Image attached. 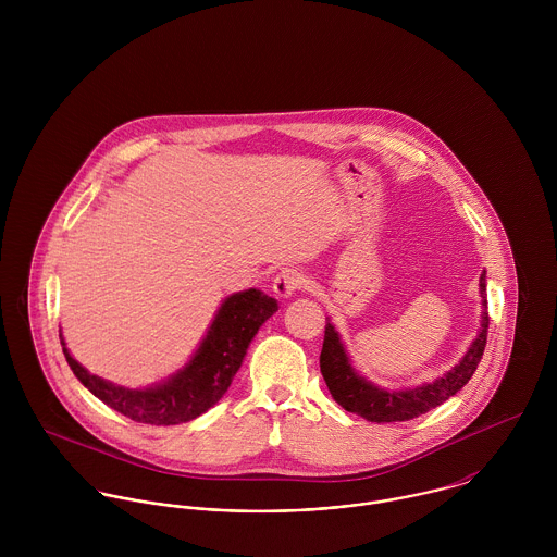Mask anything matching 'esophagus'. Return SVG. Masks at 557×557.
<instances>
[{
	"label": "esophagus",
	"mask_w": 557,
	"mask_h": 557,
	"mask_svg": "<svg viewBox=\"0 0 557 557\" xmlns=\"http://www.w3.org/2000/svg\"><path fill=\"white\" fill-rule=\"evenodd\" d=\"M302 285H305V274L294 268H285L274 276L272 289L278 298H292L298 289H302Z\"/></svg>",
	"instance_id": "esophagus-1"
}]
</instances>
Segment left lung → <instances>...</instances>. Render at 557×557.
<instances>
[{"label":"left lung","instance_id":"1","mask_svg":"<svg viewBox=\"0 0 557 557\" xmlns=\"http://www.w3.org/2000/svg\"><path fill=\"white\" fill-rule=\"evenodd\" d=\"M480 296H482V323L468 354L444 377H437L431 384H422L407 391H384L367 382L364 377H360L347 358V351L338 338V332L327 321L323 332L319 367L332 398L343 409L358 413L371 422H403V420L418 418L420 413H426L429 409L457 395L472 380L486 345L488 313H486L484 272L480 274Z\"/></svg>","mask_w":557,"mask_h":557}]
</instances>
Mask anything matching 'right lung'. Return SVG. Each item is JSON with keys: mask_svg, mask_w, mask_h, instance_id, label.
<instances>
[{"mask_svg": "<svg viewBox=\"0 0 557 557\" xmlns=\"http://www.w3.org/2000/svg\"><path fill=\"white\" fill-rule=\"evenodd\" d=\"M278 311L274 298L259 289H246L230 296L212 321L195 356L175 375L144 391L115 386L91 375L66 349L64 356L81 384L94 395L135 422L180 424L206 413L227 393L246 349L261 323Z\"/></svg>", "mask_w": 557, "mask_h": 557, "instance_id": "obj_1", "label": "right lung"}]
</instances>
